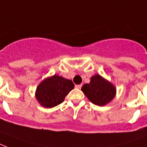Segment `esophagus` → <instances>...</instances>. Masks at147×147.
Instances as JSON below:
<instances>
[{"label": "esophagus", "mask_w": 147, "mask_h": 147, "mask_svg": "<svg viewBox=\"0 0 147 147\" xmlns=\"http://www.w3.org/2000/svg\"><path fill=\"white\" fill-rule=\"evenodd\" d=\"M82 85H76V88H78V89H80L81 88H82Z\"/></svg>", "instance_id": "1"}]
</instances>
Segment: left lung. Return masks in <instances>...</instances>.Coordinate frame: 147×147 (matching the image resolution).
Listing matches in <instances>:
<instances>
[{"mask_svg":"<svg viewBox=\"0 0 147 147\" xmlns=\"http://www.w3.org/2000/svg\"><path fill=\"white\" fill-rule=\"evenodd\" d=\"M82 91L91 102L98 106L108 104L116 94L114 85L98 74L92 76L88 84L83 85Z\"/></svg>","mask_w":147,"mask_h":147,"instance_id":"8db88e82","label":"left lung"}]
</instances>
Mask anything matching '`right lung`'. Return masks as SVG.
<instances>
[{"label": "right lung", "instance_id": "obj_1", "mask_svg": "<svg viewBox=\"0 0 147 147\" xmlns=\"http://www.w3.org/2000/svg\"><path fill=\"white\" fill-rule=\"evenodd\" d=\"M74 86L71 80L54 75L45 78L38 85L36 98L42 107L51 108L63 102L65 96L73 89Z\"/></svg>", "mask_w": 147, "mask_h": 147}]
</instances>
